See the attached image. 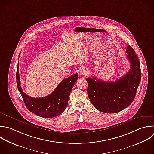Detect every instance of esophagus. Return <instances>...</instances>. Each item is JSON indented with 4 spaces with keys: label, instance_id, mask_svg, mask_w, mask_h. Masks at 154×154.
<instances>
[{
    "label": "esophagus",
    "instance_id": "1",
    "mask_svg": "<svg viewBox=\"0 0 154 154\" xmlns=\"http://www.w3.org/2000/svg\"><path fill=\"white\" fill-rule=\"evenodd\" d=\"M88 74V71L86 68H82L80 70V75L83 76H87Z\"/></svg>",
    "mask_w": 154,
    "mask_h": 154
}]
</instances>
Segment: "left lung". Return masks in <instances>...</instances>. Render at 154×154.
<instances>
[{
  "label": "left lung",
  "mask_w": 154,
  "mask_h": 154,
  "mask_svg": "<svg viewBox=\"0 0 154 154\" xmlns=\"http://www.w3.org/2000/svg\"><path fill=\"white\" fill-rule=\"evenodd\" d=\"M126 53L130 70L120 79L115 82H105L96 77L85 79L88 97L93 106L102 112H119L131 105L135 98L141 77L140 61L129 45Z\"/></svg>",
  "instance_id": "obj_1"
}]
</instances>
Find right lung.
I'll return each instance as SVG.
<instances>
[{"instance_id":"1","label":"right lung","mask_w":154,"mask_h":154,"mask_svg":"<svg viewBox=\"0 0 154 154\" xmlns=\"http://www.w3.org/2000/svg\"><path fill=\"white\" fill-rule=\"evenodd\" d=\"M20 55V54L19 56ZM19 67L18 63L16 73L17 85L28 109L44 118L55 117L61 114L67 106L70 93L78 78V73L64 79L51 94L40 98H34L23 91L20 81Z\"/></svg>"}]
</instances>
